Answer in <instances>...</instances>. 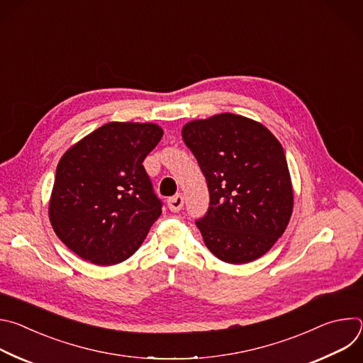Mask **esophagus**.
Masks as SVG:
<instances>
[{
	"label": "esophagus",
	"mask_w": 363,
	"mask_h": 363,
	"mask_svg": "<svg viewBox=\"0 0 363 363\" xmlns=\"http://www.w3.org/2000/svg\"><path fill=\"white\" fill-rule=\"evenodd\" d=\"M168 206L172 213H179L184 206V196L181 194L171 196L168 199Z\"/></svg>",
	"instance_id": "34e87169"
}]
</instances>
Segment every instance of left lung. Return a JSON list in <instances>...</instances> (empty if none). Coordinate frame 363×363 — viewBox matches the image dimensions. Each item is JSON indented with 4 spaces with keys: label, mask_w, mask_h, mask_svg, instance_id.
Listing matches in <instances>:
<instances>
[{
    "label": "left lung",
    "mask_w": 363,
    "mask_h": 363,
    "mask_svg": "<svg viewBox=\"0 0 363 363\" xmlns=\"http://www.w3.org/2000/svg\"><path fill=\"white\" fill-rule=\"evenodd\" d=\"M208 184L210 208L195 221L220 260L245 264L283 235L293 213V186L277 138L252 119L220 113L182 128Z\"/></svg>",
    "instance_id": "1"
}]
</instances>
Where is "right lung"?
I'll use <instances>...</instances> for the list:
<instances>
[{"mask_svg": "<svg viewBox=\"0 0 363 363\" xmlns=\"http://www.w3.org/2000/svg\"><path fill=\"white\" fill-rule=\"evenodd\" d=\"M162 135L155 123L111 122L65 152L48 217L56 235L83 260L125 262L162 214L142 164Z\"/></svg>", "mask_w": 363, "mask_h": 363, "instance_id": "1", "label": "right lung"}]
</instances>
